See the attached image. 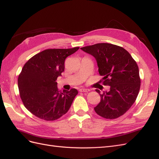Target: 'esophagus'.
I'll return each instance as SVG.
<instances>
[{"instance_id": "34e87169", "label": "esophagus", "mask_w": 159, "mask_h": 159, "mask_svg": "<svg viewBox=\"0 0 159 159\" xmlns=\"http://www.w3.org/2000/svg\"><path fill=\"white\" fill-rule=\"evenodd\" d=\"M80 92H89V89H84V88H81V89H80Z\"/></svg>"}]
</instances>
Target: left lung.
Wrapping results in <instances>:
<instances>
[{"instance_id": "obj_1", "label": "left lung", "mask_w": 159, "mask_h": 159, "mask_svg": "<svg viewBox=\"0 0 159 159\" xmlns=\"http://www.w3.org/2000/svg\"><path fill=\"white\" fill-rule=\"evenodd\" d=\"M95 58L103 84L108 92L101 93L100 103L94 108L97 114L113 120L124 115L135 102L140 88L139 69L129 53L121 46L99 43L80 48Z\"/></svg>"}]
</instances>
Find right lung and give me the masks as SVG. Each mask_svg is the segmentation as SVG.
I'll list each match as a JSON object with an SVG mask.
<instances>
[{"label": "right lung", "mask_w": 159, "mask_h": 159, "mask_svg": "<svg viewBox=\"0 0 159 159\" xmlns=\"http://www.w3.org/2000/svg\"><path fill=\"white\" fill-rule=\"evenodd\" d=\"M79 49H47L24 64L18 77L20 97L27 110L38 118L54 121L70 109L78 91H61L56 80L64 71L65 59Z\"/></svg>", "instance_id": "right-lung-1"}]
</instances>
